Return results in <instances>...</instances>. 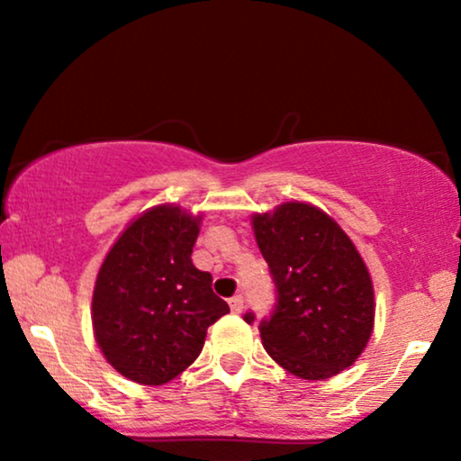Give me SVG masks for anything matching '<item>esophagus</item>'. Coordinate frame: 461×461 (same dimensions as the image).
<instances>
[{
	"label": "esophagus",
	"instance_id": "esophagus-1",
	"mask_svg": "<svg viewBox=\"0 0 461 461\" xmlns=\"http://www.w3.org/2000/svg\"><path fill=\"white\" fill-rule=\"evenodd\" d=\"M229 306L232 312H241L243 311V295H232L229 300Z\"/></svg>",
	"mask_w": 461,
	"mask_h": 461
}]
</instances>
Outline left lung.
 I'll return each instance as SVG.
<instances>
[{"mask_svg": "<svg viewBox=\"0 0 461 461\" xmlns=\"http://www.w3.org/2000/svg\"><path fill=\"white\" fill-rule=\"evenodd\" d=\"M251 229L276 285V311L260 325L264 350L302 380L350 367L375 321L374 283L357 245L330 213L304 201L256 212Z\"/></svg>", "mask_w": 461, "mask_h": 461, "instance_id": "8db88e82", "label": "left lung"}]
</instances>
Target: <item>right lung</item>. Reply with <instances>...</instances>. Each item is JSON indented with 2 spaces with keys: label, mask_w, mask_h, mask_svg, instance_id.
<instances>
[{
  "label": "right lung",
  "mask_w": 461,
  "mask_h": 461,
  "mask_svg": "<svg viewBox=\"0 0 461 461\" xmlns=\"http://www.w3.org/2000/svg\"><path fill=\"white\" fill-rule=\"evenodd\" d=\"M201 220L174 203L149 207L100 264L94 338L106 363L131 382L174 380L201 355L207 327L230 312L212 292V275L191 260Z\"/></svg>",
  "instance_id": "add662e5"
}]
</instances>
